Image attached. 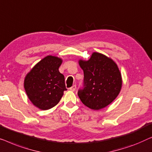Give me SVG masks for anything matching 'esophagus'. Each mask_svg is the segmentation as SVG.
<instances>
[{
  "mask_svg": "<svg viewBox=\"0 0 152 152\" xmlns=\"http://www.w3.org/2000/svg\"><path fill=\"white\" fill-rule=\"evenodd\" d=\"M76 85H74L73 86L71 87H70V88H69L70 90L72 91H75V90H76Z\"/></svg>",
  "mask_w": 152,
  "mask_h": 152,
  "instance_id": "34e87169",
  "label": "esophagus"
}]
</instances>
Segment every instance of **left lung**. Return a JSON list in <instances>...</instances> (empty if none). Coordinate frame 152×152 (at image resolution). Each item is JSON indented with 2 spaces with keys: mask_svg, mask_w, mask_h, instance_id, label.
Returning a JSON list of instances; mask_svg holds the SVG:
<instances>
[{
  "mask_svg": "<svg viewBox=\"0 0 152 152\" xmlns=\"http://www.w3.org/2000/svg\"><path fill=\"white\" fill-rule=\"evenodd\" d=\"M84 72L83 87L78 89L81 102L94 110L102 109L114 101L122 87L121 74L114 61L94 52L89 61L80 60Z\"/></svg>",
  "mask_w": 152,
  "mask_h": 152,
  "instance_id": "8db88e82",
  "label": "left lung"
}]
</instances>
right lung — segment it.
<instances>
[{
    "label": "right lung",
    "mask_w": 152,
    "mask_h": 152,
    "mask_svg": "<svg viewBox=\"0 0 152 152\" xmlns=\"http://www.w3.org/2000/svg\"><path fill=\"white\" fill-rule=\"evenodd\" d=\"M62 59L48 56L27 74L24 87L31 102L40 110H47L58 103L67 90L65 77L58 68Z\"/></svg>",
    "instance_id": "add662e5"
}]
</instances>
